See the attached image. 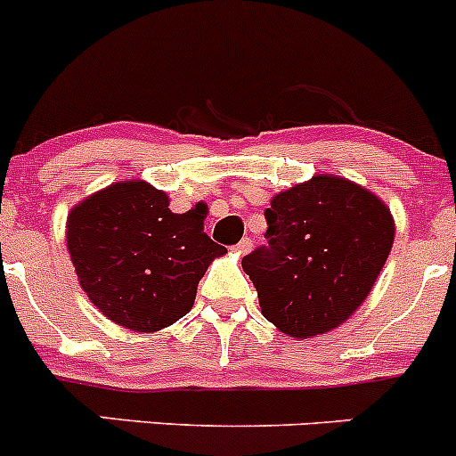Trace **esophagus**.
I'll return each mask as SVG.
<instances>
[{
	"label": "esophagus",
	"mask_w": 456,
	"mask_h": 456,
	"mask_svg": "<svg viewBox=\"0 0 456 456\" xmlns=\"http://www.w3.org/2000/svg\"><path fill=\"white\" fill-rule=\"evenodd\" d=\"M250 250H252V239L250 237H243L241 241L234 246V252H237V255H248Z\"/></svg>",
	"instance_id": "34e87169"
}]
</instances>
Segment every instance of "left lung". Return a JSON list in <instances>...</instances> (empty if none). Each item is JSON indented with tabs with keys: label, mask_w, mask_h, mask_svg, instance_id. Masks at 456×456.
Here are the masks:
<instances>
[{
	"label": "left lung",
	"mask_w": 456,
	"mask_h": 456,
	"mask_svg": "<svg viewBox=\"0 0 456 456\" xmlns=\"http://www.w3.org/2000/svg\"><path fill=\"white\" fill-rule=\"evenodd\" d=\"M265 222L267 243L241 265L263 316L292 338L342 325L373 289L395 237L379 197L333 175L276 195Z\"/></svg>",
	"instance_id": "8db88e82"
}]
</instances>
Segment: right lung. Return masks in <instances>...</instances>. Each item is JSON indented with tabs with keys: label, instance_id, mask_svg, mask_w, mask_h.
I'll return each mask as SVG.
<instances>
[{
	"label": "right lung",
	"instance_id": "obj_1",
	"mask_svg": "<svg viewBox=\"0 0 456 456\" xmlns=\"http://www.w3.org/2000/svg\"><path fill=\"white\" fill-rule=\"evenodd\" d=\"M68 250L89 300L116 325L158 331L191 312L197 283L226 248L200 210L171 213L147 182H118L74 206Z\"/></svg>",
	"mask_w": 456,
	"mask_h": 456
}]
</instances>
